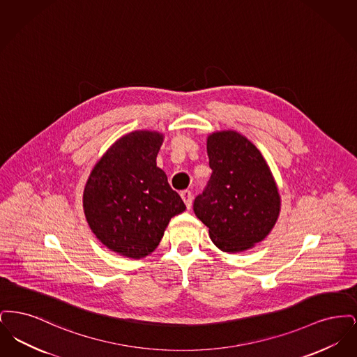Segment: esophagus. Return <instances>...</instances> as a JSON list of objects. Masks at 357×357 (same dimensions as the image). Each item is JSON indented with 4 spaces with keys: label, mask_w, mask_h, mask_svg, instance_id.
Returning <instances> with one entry per match:
<instances>
[{
    "label": "esophagus",
    "mask_w": 357,
    "mask_h": 357,
    "mask_svg": "<svg viewBox=\"0 0 357 357\" xmlns=\"http://www.w3.org/2000/svg\"><path fill=\"white\" fill-rule=\"evenodd\" d=\"M181 197H182L183 202L186 204L187 208H190L191 204H192V194H191V191H190V190H183V191L181 192Z\"/></svg>",
    "instance_id": "1"
}]
</instances>
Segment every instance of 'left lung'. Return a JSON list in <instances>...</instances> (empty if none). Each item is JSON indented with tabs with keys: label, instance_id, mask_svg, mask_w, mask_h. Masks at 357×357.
Wrapping results in <instances>:
<instances>
[{
	"label": "left lung",
	"instance_id": "left-lung-1",
	"mask_svg": "<svg viewBox=\"0 0 357 357\" xmlns=\"http://www.w3.org/2000/svg\"><path fill=\"white\" fill-rule=\"evenodd\" d=\"M211 176L194 201V213L222 252L237 253L266 237L280 214L272 172L255 144L236 131L207 139Z\"/></svg>",
	"mask_w": 357,
	"mask_h": 357
}]
</instances>
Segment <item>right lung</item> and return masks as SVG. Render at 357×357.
Instances as JSON below:
<instances>
[{
    "mask_svg": "<svg viewBox=\"0 0 357 357\" xmlns=\"http://www.w3.org/2000/svg\"><path fill=\"white\" fill-rule=\"evenodd\" d=\"M163 136L135 131L120 137L96 163L85 185L83 206L91 230L112 252L150 255L171 218L186 210L156 167Z\"/></svg>",
    "mask_w": 357,
    "mask_h": 357,
    "instance_id": "obj_1",
    "label": "right lung"
}]
</instances>
